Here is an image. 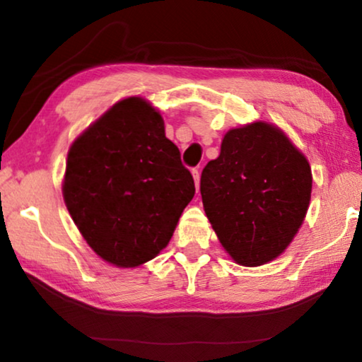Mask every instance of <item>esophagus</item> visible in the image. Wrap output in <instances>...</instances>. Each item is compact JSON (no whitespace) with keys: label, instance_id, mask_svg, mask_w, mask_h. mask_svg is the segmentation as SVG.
I'll use <instances>...</instances> for the list:
<instances>
[{"label":"esophagus","instance_id":"obj_1","mask_svg":"<svg viewBox=\"0 0 362 362\" xmlns=\"http://www.w3.org/2000/svg\"><path fill=\"white\" fill-rule=\"evenodd\" d=\"M192 177H194V185H196V189L199 191V182H201V175L197 170H192Z\"/></svg>","mask_w":362,"mask_h":362}]
</instances>
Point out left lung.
<instances>
[{"instance_id":"left-lung-1","label":"left lung","mask_w":362,"mask_h":362,"mask_svg":"<svg viewBox=\"0 0 362 362\" xmlns=\"http://www.w3.org/2000/svg\"><path fill=\"white\" fill-rule=\"evenodd\" d=\"M311 166L285 132L255 120L232 128L201 175L204 212L235 264L259 267L284 254L303 224Z\"/></svg>"}]
</instances>
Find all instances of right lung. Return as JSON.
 <instances>
[{
    "mask_svg": "<svg viewBox=\"0 0 362 362\" xmlns=\"http://www.w3.org/2000/svg\"><path fill=\"white\" fill-rule=\"evenodd\" d=\"M194 192L160 110L143 97L118 100L69 148L62 180L69 214L88 247L120 269L165 249Z\"/></svg>",
    "mask_w": 362,
    "mask_h": 362,
    "instance_id": "1",
    "label": "right lung"
}]
</instances>
